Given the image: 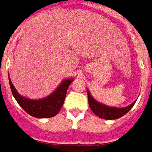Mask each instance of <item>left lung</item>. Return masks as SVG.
<instances>
[{"instance_id":"8db88e82","label":"left lung","mask_w":152,"mask_h":152,"mask_svg":"<svg viewBox=\"0 0 152 152\" xmlns=\"http://www.w3.org/2000/svg\"><path fill=\"white\" fill-rule=\"evenodd\" d=\"M87 91H88V104L92 112L96 116H98L99 118L103 119H119L129 112L134 105L135 102H137V100H135L132 104L125 107H122V108L113 107V106H109L105 104H102L101 102H98L91 95L88 89H87Z\"/></svg>"}]
</instances>
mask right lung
Instances as JSON below:
<instances>
[{
  "label": "right lung",
  "instance_id": "right-lung-1",
  "mask_svg": "<svg viewBox=\"0 0 152 152\" xmlns=\"http://www.w3.org/2000/svg\"><path fill=\"white\" fill-rule=\"evenodd\" d=\"M73 81V78L64 79L51 94L44 98L33 100L19 95V92L14 87L9 76L10 89L16 102L28 115L38 119L54 117L60 112L61 107L64 104L68 88Z\"/></svg>",
  "mask_w": 152,
  "mask_h": 152
}]
</instances>
